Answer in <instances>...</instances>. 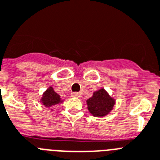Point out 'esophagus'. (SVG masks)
Returning <instances> with one entry per match:
<instances>
[{
	"label": "esophagus",
	"instance_id": "34e87169",
	"mask_svg": "<svg viewBox=\"0 0 160 160\" xmlns=\"http://www.w3.org/2000/svg\"><path fill=\"white\" fill-rule=\"evenodd\" d=\"M80 96H81V93H77V92L71 93V97H73V98H80Z\"/></svg>",
	"mask_w": 160,
	"mask_h": 160
}]
</instances>
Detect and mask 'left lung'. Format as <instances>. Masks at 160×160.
Returning <instances> with one entry per match:
<instances>
[{"label":"left lung","instance_id":"obj_1","mask_svg":"<svg viewBox=\"0 0 160 160\" xmlns=\"http://www.w3.org/2000/svg\"><path fill=\"white\" fill-rule=\"evenodd\" d=\"M116 99L110 96L106 89L101 88L93 93L92 97L87 99V108L93 117L102 118L108 115L113 109Z\"/></svg>","mask_w":160,"mask_h":160}]
</instances>
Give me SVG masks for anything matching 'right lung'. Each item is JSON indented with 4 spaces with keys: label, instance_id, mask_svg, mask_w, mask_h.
Segmentation results:
<instances>
[{
    "label": "right lung",
    "instance_id": "1",
    "mask_svg": "<svg viewBox=\"0 0 160 160\" xmlns=\"http://www.w3.org/2000/svg\"><path fill=\"white\" fill-rule=\"evenodd\" d=\"M64 100H62L61 96L58 93H56L52 86H49L48 89L43 92L42 98H40V102L43 105L44 107L52 111L53 108L56 105L62 103Z\"/></svg>",
    "mask_w": 160,
    "mask_h": 160
}]
</instances>
